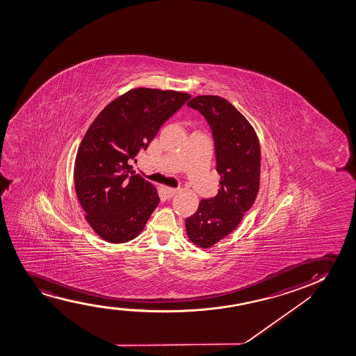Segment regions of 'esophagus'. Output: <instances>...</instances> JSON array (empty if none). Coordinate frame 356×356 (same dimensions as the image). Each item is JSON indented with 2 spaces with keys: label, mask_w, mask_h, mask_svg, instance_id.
<instances>
[{
  "label": "esophagus",
  "mask_w": 356,
  "mask_h": 356,
  "mask_svg": "<svg viewBox=\"0 0 356 356\" xmlns=\"http://www.w3.org/2000/svg\"><path fill=\"white\" fill-rule=\"evenodd\" d=\"M163 192H164V195H165L168 198H171V197L175 195L177 190H176V188H171V187H163Z\"/></svg>",
  "instance_id": "esophagus-1"
}]
</instances>
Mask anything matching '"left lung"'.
Instances as JSON below:
<instances>
[{"label": "left lung", "mask_w": 356, "mask_h": 356, "mask_svg": "<svg viewBox=\"0 0 356 356\" xmlns=\"http://www.w3.org/2000/svg\"><path fill=\"white\" fill-rule=\"evenodd\" d=\"M187 106L205 118L214 138L220 188L213 198L200 200L186 219L187 236L202 248L213 247L231 234L257 198L260 184V145L248 120L219 96H197Z\"/></svg>", "instance_id": "left-lung-1"}]
</instances>
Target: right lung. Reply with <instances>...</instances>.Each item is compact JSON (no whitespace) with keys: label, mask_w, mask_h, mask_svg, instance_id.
<instances>
[{"label":"right lung","mask_w":356,"mask_h":356,"mask_svg":"<svg viewBox=\"0 0 356 356\" xmlns=\"http://www.w3.org/2000/svg\"><path fill=\"white\" fill-rule=\"evenodd\" d=\"M191 98L171 90L134 88L109 103L83 136L74 184L85 218L109 243L136 238L159 203L156 187L129 161L147 149L161 125Z\"/></svg>","instance_id":"right-lung-1"}]
</instances>
